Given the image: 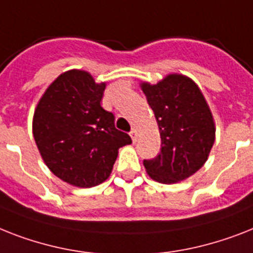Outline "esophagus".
Wrapping results in <instances>:
<instances>
[{
	"mask_svg": "<svg viewBox=\"0 0 253 253\" xmlns=\"http://www.w3.org/2000/svg\"><path fill=\"white\" fill-rule=\"evenodd\" d=\"M130 136H131V139H132V143H136V140H137L136 128H132V130L130 131Z\"/></svg>",
	"mask_w": 253,
	"mask_h": 253,
	"instance_id": "34e87169",
	"label": "esophagus"
}]
</instances>
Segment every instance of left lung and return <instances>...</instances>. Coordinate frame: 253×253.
<instances>
[{
    "label": "left lung",
    "instance_id": "8db88e82",
    "mask_svg": "<svg viewBox=\"0 0 253 253\" xmlns=\"http://www.w3.org/2000/svg\"><path fill=\"white\" fill-rule=\"evenodd\" d=\"M155 113L161 137V153L144 160L145 171L164 184L194 175L207 162L215 140V123L204 94L191 78L168 74L156 84L141 82Z\"/></svg>",
    "mask_w": 253,
    "mask_h": 253
}]
</instances>
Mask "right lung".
I'll return each mask as SVG.
<instances>
[{"instance_id":"1","label":"right lung","mask_w":253,"mask_h":253,"mask_svg":"<svg viewBox=\"0 0 253 253\" xmlns=\"http://www.w3.org/2000/svg\"><path fill=\"white\" fill-rule=\"evenodd\" d=\"M105 88L106 82L96 83L85 70H69L49 84L35 108L32 133L41 159L74 187L105 182L120 148L131 144L100 105Z\"/></svg>"}]
</instances>
